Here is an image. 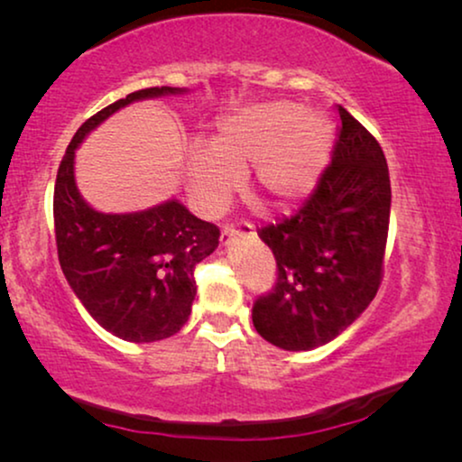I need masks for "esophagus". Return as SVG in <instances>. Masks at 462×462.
<instances>
[{"label":"esophagus","mask_w":462,"mask_h":462,"mask_svg":"<svg viewBox=\"0 0 462 462\" xmlns=\"http://www.w3.org/2000/svg\"><path fill=\"white\" fill-rule=\"evenodd\" d=\"M254 236V226L248 220H239L237 225L233 223H226L223 226V233H220V242L223 244H229L233 237H250Z\"/></svg>","instance_id":"esophagus-1"}]
</instances>
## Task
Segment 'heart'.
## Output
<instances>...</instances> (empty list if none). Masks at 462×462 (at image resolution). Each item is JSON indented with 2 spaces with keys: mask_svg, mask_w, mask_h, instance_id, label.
Masks as SVG:
<instances>
[{
  "mask_svg": "<svg viewBox=\"0 0 462 462\" xmlns=\"http://www.w3.org/2000/svg\"><path fill=\"white\" fill-rule=\"evenodd\" d=\"M330 141V124L313 113L302 116L299 105L250 106L218 124L210 149L193 151L189 189L201 210L218 214L254 166L256 193L275 210H292L315 189Z\"/></svg>",
  "mask_w": 462,
  "mask_h": 462,
  "instance_id": "obj_1",
  "label": "heart"
}]
</instances>
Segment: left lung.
I'll return each mask as SVG.
<instances>
[{
    "mask_svg": "<svg viewBox=\"0 0 462 462\" xmlns=\"http://www.w3.org/2000/svg\"><path fill=\"white\" fill-rule=\"evenodd\" d=\"M332 162L290 218L258 229L277 263L275 286L252 305L256 332L286 351L330 343L383 282L391 180L381 144L338 105Z\"/></svg>",
    "mask_w": 462,
    "mask_h": 462,
    "instance_id": "8db88e82",
    "label": "left lung"
}]
</instances>
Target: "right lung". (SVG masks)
Returning <instances> with one entry per match:
<instances>
[{
  "label": "right lung",
  "mask_w": 462,
  "mask_h": 462,
  "mask_svg": "<svg viewBox=\"0 0 462 462\" xmlns=\"http://www.w3.org/2000/svg\"><path fill=\"white\" fill-rule=\"evenodd\" d=\"M179 92L144 88L94 113L75 132L56 174L54 233L62 273L86 311L130 343L168 338L187 324L198 290L195 267L217 250L220 229L176 199L132 214L94 210L75 187V149L122 106Z\"/></svg>",
  "instance_id": "add662e5"
}]
</instances>
